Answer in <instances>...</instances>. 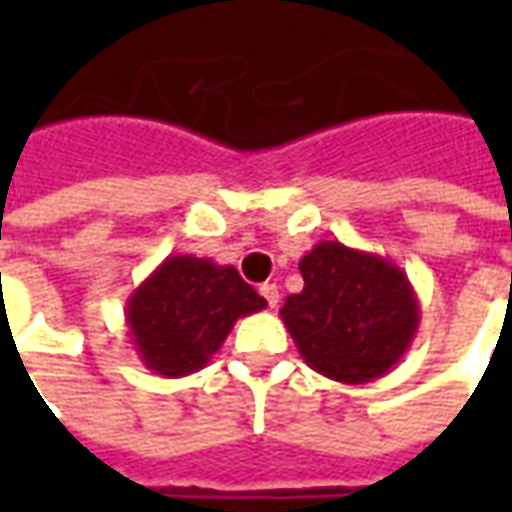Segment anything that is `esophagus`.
<instances>
[{
    "label": "esophagus",
    "instance_id": "34e87169",
    "mask_svg": "<svg viewBox=\"0 0 512 512\" xmlns=\"http://www.w3.org/2000/svg\"><path fill=\"white\" fill-rule=\"evenodd\" d=\"M260 296L266 299V304L274 310L279 304V288L274 285V282H266V285H260Z\"/></svg>",
    "mask_w": 512,
    "mask_h": 512
}]
</instances>
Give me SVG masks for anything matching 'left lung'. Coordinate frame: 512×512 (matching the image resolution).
<instances>
[{"label": "left lung", "mask_w": 512, "mask_h": 512, "mask_svg": "<svg viewBox=\"0 0 512 512\" xmlns=\"http://www.w3.org/2000/svg\"><path fill=\"white\" fill-rule=\"evenodd\" d=\"M304 290L279 310L301 359L340 384H370L403 359L419 329L406 271L373 252L321 241L299 260Z\"/></svg>", "instance_id": "left-lung-1"}]
</instances>
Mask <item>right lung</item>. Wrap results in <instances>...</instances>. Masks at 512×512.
Returning a JSON list of instances; mask_svg holds the SVG:
<instances>
[{
	"instance_id": "add662e5",
	"label": "right lung",
	"mask_w": 512,
	"mask_h": 512,
	"mask_svg": "<svg viewBox=\"0 0 512 512\" xmlns=\"http://www.w3.org/2000/svg\"><path fill=\"white\" fill-rule=\"evenodd\" d=\"M263 307L266 299L233 266L169 255L128 296L126 326L147 370L180 378L208 365L235 321Z\"/></svg>"
}]
</instances>
